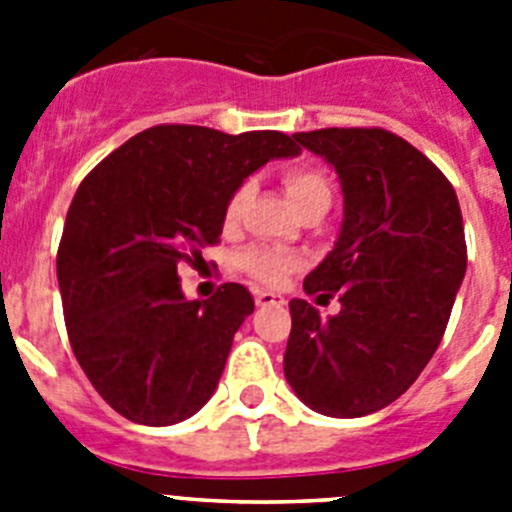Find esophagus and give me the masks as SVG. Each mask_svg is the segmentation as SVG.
<instances>
[{
    "label": "esophagus",
    "mask_w": 512,
    "mask_h": 512,
    "mask_svg": "<svg viewBox=\"0 0 512 512\" xmlns=\"http://www.w3.org/2000/svg\"><path fill=\"white\" fill-rule=\"evenodd\" d=\"M256 305L259 307H282L284 302V297L282 295H274V292H269V289H256Z\"/></svg>",
    "instance_id": "1"
}]
</instances>
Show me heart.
I'll list each match as a JSON object with an SVG mask.
<instances>
[{
    "instance_id": "obj_1",
    "label": "heart",
    "mask_w": 512,
    "mask_h": 512,
    "mask_svg": "<svg viewBox=\"0 0 512 512\" xmlns=\"http://www.w3.org/2000/svg\"><path fill=\"white\" fill-rule=\"evenodd\" d=\"M284 189H287L289 200L300 212L315 210V207H330L333 200V187H330V179L325 176V171H320L318 166L297 164L284 169L282 174ZM248 184H238V187L230 192L228 202H225L223 210V225L225 228H233L241 217L243 202L248 197ZM241 266L243 271H248L253 279H259L264 284H279L287 279V274H292L295 269H300V256L295 253L282 251V248H266L256 246L248 248L241 253Z\"/></svg>"
}]
</instances>
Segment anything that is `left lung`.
I'll return each mask as SVG.
<instances>
[{"mask_svg":"<svg viewBox=\"0 0 512 512\" xmlns=\"http://www.w3.org/2000/svg\"><path fill=\"white\" fill-rule=\"evenodd\" d=\"M295 140L341 179V233L302 284L341 310L323 318L307 300L289 302L284 377L315 413L361 418L395 402L436 354L467 271L461 207L441 169L390 130Z\"/></svg>","mask_w":512,"mask_h":512,"instance_id":"8db88e82","label":"left lung"}]
</instances>
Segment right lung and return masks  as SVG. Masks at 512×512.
Here are the masks:
<instances>
[{
	"mask_svg": "<svg viewBox=\"0 0 512 512\" xmlns=\"http://www.w3.org/2000/svg\"><path fill=\"white\" fill-rule=\"evenodd\" d=\"M297 153L277 130L156 125L84 176L56 271L76 361L112 410L174 425L210 400L253 297L228 282L187 300L176 266L220 241L225 202L248 174Z\"/></svg>",
	"mask_w": 512,
	"mask_h": 512,
	"instance_id": "add662e5",
	"label": "right lung"
}]
</instances>
